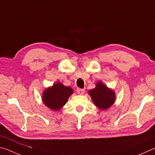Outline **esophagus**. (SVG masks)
<instances>
[{
	"label": "esophagus",
	"instance_id": "esophagus-1",
	"mask_svg": "<svg viewBox=\"0 0 155 155\" xmlns=\"http://www.w3.org/2000/svg\"><path fill=\"white\" fill-rule=\"evenodd\" d=\"M77 94H81V95H82V94H83L84 92H85V90H84V89L77 88Z\"/></svg>",
	"mask_w": 155,
	"mask_h": 155
}]
</instances>
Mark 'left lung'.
Returning a JSON list of instances; mask_svg holds the SVG:
<instances>
[{
    "instance_id": "left-lung-1",
    "label": "left lung",
    "mask_w": 155,
    "mask_h": 155,
    "mask_svg": "<svg viewBox=\"0 0 155 155\" xmlns=\"http://www.w3.org/2000/svg\"><path fill=\"white\" fill-rule=\"evenodd\" d=\"M94 104L101 109H107L114 104L115 94L101 82L97 83L96 87L89 91Z\"/></svg>"
}]
</instances>
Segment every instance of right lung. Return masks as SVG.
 I'll use <instances>...</instances> for the list:
<instances>
[{"label": "right lung", "instance_id": "right-lung-1", "mask_svg": "<svg viewBox=\"0 0 155 155\" xmlns=\"http://www.w3.org/2000/svg\"><path fill=\"white\" fill-rule=\"evenodd\" d=\"M72 93V88L63 85L61 83H57L44 91L42 100L46 107L57 111L65 105Z\"/></svg>", "mask_w": 155, "mask_h": 155}]
</instances>
